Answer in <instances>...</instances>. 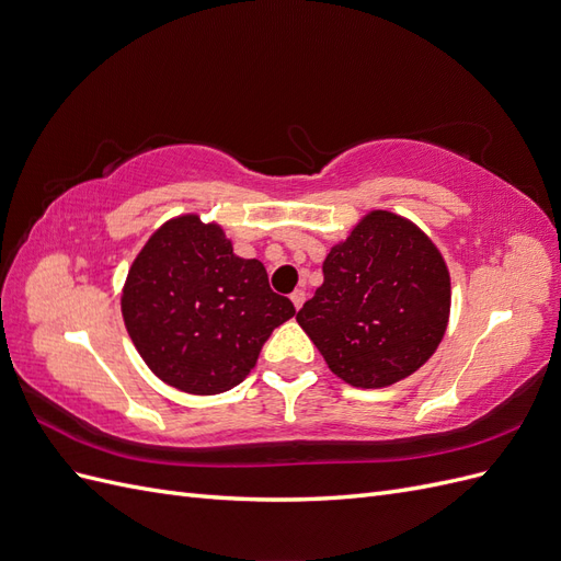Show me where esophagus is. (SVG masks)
Segmentation results:
<instances>
[{
    "label": "esophagus",
    "instance_id": "obj_1",
    "mask_svg": "<svg viewBox=\"0 0 561 561\" xmlns=\"http://www.w3.org/2000/svg\"><path fill=\"white\" fill-rule=\"evenodd\" d=\"M290 299L295 304V309H301L304 301H307V293H304V287H297V290L290 295Z\"/></svg>",
    "mask_w": 561,
    "mask_h": 561
}]
</instances>
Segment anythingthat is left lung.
Masks as SVG:
<instances>
[{
	"label": "left lung",
	"mask_w": 561,
	"mask_h": 561,
	"mask_svg": "<svg viewBox=\"0 0 561 561\" xmlns=\"http://www.w3.org/2000/svg\"><path fill=\"white\" fill-rule=\"evenodd\" d=\"M322 276L297 322L346 383L383 388L407 379L443 342L449 271L410 219L371 210L330 250Z\"/></svg>",
	"instance_id": "obj_1"
}]
</instances>
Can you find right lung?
<instances>
[{
  "instance_id": "right-lung-1",
  "label": "right lung",
  "mask_w": 561,
  "mask_h": 561,
  "mask_svg": "<svg viewBox=\"0 0 561 561\" xmlns=\"http://www.w3.org/2000/svg\"><path fill=\"white\" fill-rule=\"evenodd\" d=\"M135 348L168 386L215 396L239 386L266 339L295 316L260 260L233 254L198 215L165 222L135 257L122 295Z\"/></svg>"
}]
</instances>
